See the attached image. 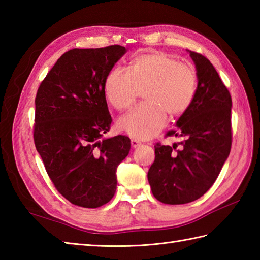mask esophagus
Segmentation results:
<instances>
[{"mask_svg": "<svg viewBox=\"0 0 260 260\" xmlns=\"http://www.w3.org/2000/svg\"><path fill=\"white\" fill-rule=\"evenodd\" d=\"M131 144H132V147L136 148V147H139L141 145V142H139L137 140H132L131 141Z\"/></svg>", "mask_w": 260, "mask_h": 260, "instance_id": "obj_1", "label": "esophagus"}]
</instances>
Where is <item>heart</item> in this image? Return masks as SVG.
Returning <instances> with one entry per match:
<instances>
[{
    "label": "heart",
    "instance_id": "obj_1",
    "mask_svg": "<svg viewBox=\"0 0 260 260\" xmlns=\"http://www.w3.org/2000/svg\"><path fill=\"white\" fill-rule=\"evenodd\" d=\"M193 67L180 63L169 54L148 52L132 60L128 71L114 68L105 79V95L112 106L124 112L133 106L139 90L145 103L118 120V127L137 140L155 136L167 124L168 115L185 113L197 92Z\"/></svg>",
    "mask_w": 260,
    "mask_h": 260
}]
</instances>
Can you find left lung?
<instances>
[{"mask_svg":"<svg viewBox=\"0 0 260 260\" xmlns=\"http://www.w3.org/2000/svg\"><path fill=\"white\" fill-rule=\"evenodd\" d=\"M187 52L196 64L197 92L176 121V129L168 133L183 141L173 146L157 143L147 173L153 196L167 204H184L202 197L217 180L231 148L230 93L206 57Z\"/></svg>","mask_w":260,"mask_h":260,"instance_id":"1","label":"left lung"}]
</instances>
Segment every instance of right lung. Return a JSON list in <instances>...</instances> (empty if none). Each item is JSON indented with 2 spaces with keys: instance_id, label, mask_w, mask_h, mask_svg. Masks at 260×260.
Segmentation results:
<instances>
[{
  "instance_id": "1",
  "label": "right lung",
  "mask_w": 260,
  "mask_h": 260,
  "mask_svg": "<svg viewBox=\"0 0 260 260\" xmlns=\"http://www.w3.org/2000/svg\"><path fill=\"white\" fill-rule=\"evenodd\" d=\"M118 45L63 53L39 87L33 139L49 178L75 206L98 208L116 192L118 164L131 140L103 137L112 116L105 79L126 53Z\"/></svg>"
}]
</instances>
